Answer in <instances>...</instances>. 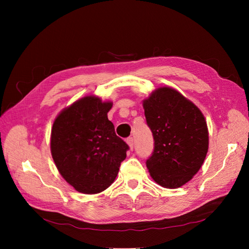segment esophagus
Instances as JSON below:
<instances>
[{
    "instance_id": "obj_1",
    "label": "esophagus",
    "mask_w": 249,
    "mask_h": 249,
    "mask_svg": "<svg viewBox=\"0 0 249 249\" xmlns=\"http://www.w3.org/2000/svg\"><path fill=\"white\" fill-rule=\"evenodd\" d=\"M126 143H127V145L130 146V148L133 149V146H134V139H133L132 137H129V138L126 139Z\"/></svg>"
}]
</instances>
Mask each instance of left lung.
I'll return each mask as SVG.
<instances>
[{
    "label": "left lung",
    "instance_id": "left-lung-1",
    "mask_svg": "<svg viewBox=\"0 0 249 249\" xmlns=\"http://www.w3.org/2000/svg\"><path fill=\"white\" fill-rule=\"evenodd\" d=\"M143 108L155 141L146 160L149 175L160 186L176 189L189 182L206 159L209 132L205 116L170 87L156 89L143 101Z\"/></svg>",
    "mask_w": 249,
    "mask_h": 249
}]
</instances>
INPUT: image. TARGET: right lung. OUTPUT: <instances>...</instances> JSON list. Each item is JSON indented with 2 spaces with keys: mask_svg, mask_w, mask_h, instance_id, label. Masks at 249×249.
Listing matches in <instances>:
<instances>
[{
  "mask_svg": "<svg viewBox=\"0 0 249 249\" xmlns=\"http://www.w3.org/2000/svg\"><path fill=\"white\" fill-rule=\"evenodd\" d=\"M111 102L89 95L60 112L52 127L51 153L60 175L81 193H100L114 182L129 145L115 134Z\"/></svg>",
  "mask_w": 249,
  "mask_h": 249,
  "instance_id": "add662e5",
  "label": "right lung"
}]
</instances>
